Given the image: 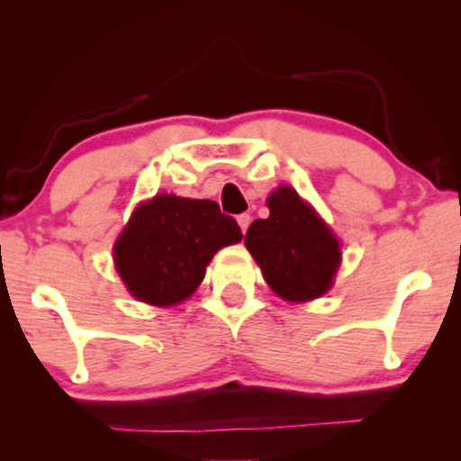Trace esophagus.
Returning <instances> with one entry per match:
<instances>
[{
  "instance_id": "obj_1",
  "label": "esophagus",
  "mask_w": 461,
  "mask_h": 461,
  "mask_svg": "<svg viewBox=\"0 0 461 461\" xmlns=\"http://www.w3.org/2000/svg\"><path fill=\"white\" fill-rule=\"evenodd\" d=\"M237 222H239V226H241V232L245 235V232H248V226L251 222V216L249 213H241V216L237 218Z\"/></svg>"
}]
</instances>
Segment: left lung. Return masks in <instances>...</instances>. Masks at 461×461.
<instances>
[{
	"mask_svg": "<svg viewBox=\"0 0 461 461\" xmlns=\"http://www.w3.org/2000/svg\"><path fill=\"white\" fill-rule=\"evenodd\" d=\"M267 203L270 216L254 220L245 235L264 281L287 302L321 298L339 268V241L292 186L276 188Z\"/></svg>",
	"mask_w": 461,
	"mask_h": 461,
	"instance_id": "left-lung-1",
	"label": "left lung"
}]
</instances>
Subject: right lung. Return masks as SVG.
<instances>
[{"instance_id":"1","label":"right lung","mask_w":461,"mask_h":461,"mask_svg":"<svg viewBox=\"0 0 461 461\" xmlns=\"http://www.w3.org/2000/svg\"><path fill=\"white\" fill-rule=\"evenodd\" d=\"M241 239L237 220L216 201L155 194L131 213L113 254L136 300L174 306L199 287L213 254Z\"/></svg>"}]
</instances>
